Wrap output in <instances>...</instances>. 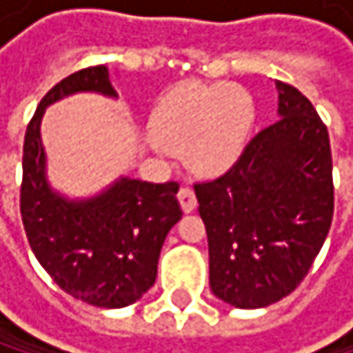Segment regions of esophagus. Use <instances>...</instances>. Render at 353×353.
I'll use <instances>...</instances> for the list:
<instances>
[{"label":"esophagus","instance_id":"1","mask_svg":"<svg viewBox=\"0 0 353 353\" xmlns=\"http://www.w3.org/2000/svg\"><path fill=\"white\" fill-rule=\"evenodd\" d=\"M178 199H180L182 210H184L186 214H190V212L196 208V196H194V190H192L190 186H182L180 192H178Z\"/></svg>","mask_w":353,"mask_h":353}]
</instances>
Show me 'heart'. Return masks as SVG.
Instances as JSON below:
<instances>
[{
	"label": "heart",
	"mask_w": 353,
	"mask_h": 353,
	"mask_svg": "<svg viewBox=\"0 0 353 353\" xmlns=\"http://www.w3.org/2000/svg\"><path fill=\"white\" fill-rule=\"evenodd\" d=\"M256 118L252 92L239 84H186L175 88L152 112L154 137L171 150H188L201 169L233 163Z\"/></svg>",
	"instance_id": "obj_1"
}]
</instances>
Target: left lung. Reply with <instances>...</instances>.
<instances>
[{"mask_svg":"<svg viewBox=\"0 0 353 353\" xmlns=\"http://www.w3.org/2000/svg\"><path fill=\"white\" fill-rule=\"evenodd\" d=\"M277 90L279 120L256 133L222 175L194 184L212 292L239 309L296 290L334 212L328 129L299 88L277 82Z\"/></svg>","mask_w":353,"mask_h":353,"instance_id":"8db88e82","label":"left lung"}]
</instances>
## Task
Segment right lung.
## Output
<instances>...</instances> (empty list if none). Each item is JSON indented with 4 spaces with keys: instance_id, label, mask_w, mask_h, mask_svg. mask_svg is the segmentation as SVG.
Masks as SVG:
<instances>
[{
    "instance_id": "right-lung-1",
    "label": "right lung",
    "mask_w": 353,
    "mask_h": 353,
    "mask_svg": "<svg viewBox=\"0 0 353 353\" xmlns=\"http://www.w3.org/2000/svg\"><path fill=\"white\" fill-rule=\"evenodd\" d=\"M80 90L116 97L105 65L67 76L44 94L25 133L21 216L35 259L61 290L94 307H127L154 286L165 237L182 218L180 184L120 178L86 201L52 192L39 123L50 103Z\"/></svg>"
}]
</instances>
